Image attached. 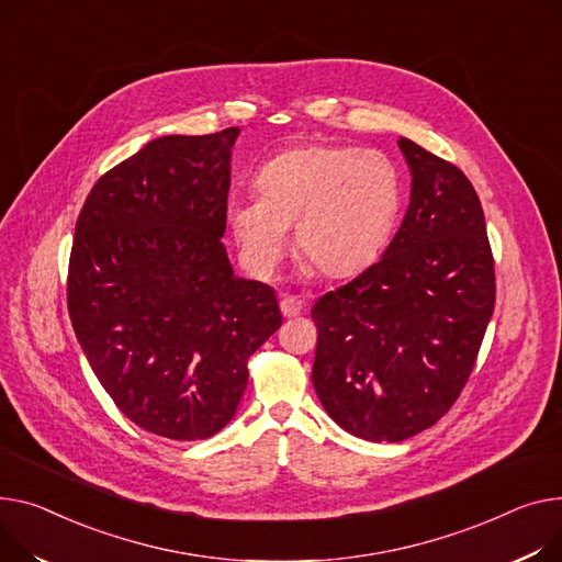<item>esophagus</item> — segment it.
I'll return each mask as SVG.
<instances>
[{"label": "esophagus", "instance_id": "esophagus-1", "mask_svg": "<svg viewBox=\"0 0 562 562\" xmlns=\"http://www.w3.org/2000/svg\"><path fill=\"white\" fill-rule=\"evenodd\" d=\"M280 312L286 316V318H293L303 312V301H297L295 295H282L280 301Z\"/></svg>", "mask_w": 562, "mask_h": 562}]
</instances>
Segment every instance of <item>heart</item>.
I'll return each instance as SVG.
<instances>
[{"label":"heart","mask_w":562,"mask_h":562,"mask_svg":"<svg viewBox=\"0 0 562 562\" xmlns=\"http://www.w3.org/2000/svg\"><path fill=\"white\" fill-rule=\"evenodd\" d=\"M257 194H231L226 221L248 267L269 276L295 250L327 278L366 269L391 241L402 210V176L380 151L355 146H301L255 173Z\"/></svg>","instance_id":"heart-1"}]
</instances>
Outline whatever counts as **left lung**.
<instances>
[{"label":"left lung","instance_id":"obj_1","mask_svg":"<svg viewBox=\"0 0 562 562\" xmlns=\"http://www.w3.org/2000/svg\"><path fill=\"white\" fill-rule=\"evenodd\" d=\"M411 199L378 265L318 297L312 382L327 416L372 442L438 423L474 368L495 310L485 218L461 169L397 139Z\"/></svg>","mask_w":562,"mask_h":562}]
</instances>
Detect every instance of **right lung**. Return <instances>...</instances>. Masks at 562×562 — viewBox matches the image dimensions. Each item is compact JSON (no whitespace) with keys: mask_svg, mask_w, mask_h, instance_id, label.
Listing matches in <instances>:
<instances>
[{"mask_svg":"<svg viewBox=\"0 0 562 562\" xmlns=\"http://www.w3.org/2000/svg\"><path fill=\"white\" fill-rule=\"evenodd\" d=\"M237 137L144 144L97 180L74 233V334L122 414L171 440L233 420L248 357L282 325L276 291L237 278L221 244Z\"/></svg>","mask_w":562,"mask_h":562,"instance_id":"obj_1","label":"right lung"}]
</instances>
